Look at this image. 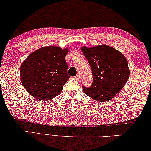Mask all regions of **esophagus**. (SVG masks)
<instances>
[{
  "label": "esophagus",
  "instance_id": "obj_1",
  "mask_svg": "<svg viewBox=\"0 0 151 151\" xmlns=\"http://www.w3.org/2000/svg\"><path fill=\"white\" fill-rule=\"evenodd\" d=\"M75 78L76 80H78L80 78V76L79 75H76V76H75Z\"/></svg>",
  "mask_w": 151,
  "mask_h": 151
}]
</instances>
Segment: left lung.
Wrapping results in <instances>:
<instances>
[{"label":"left lung","mask_w":151,"mask_h":151,"mask_svg":"<svg viewBox=\"0 0 151 151\" xmlns=\"http://www.w3.org/2000/svg\"><path fill=\"white\" fill-rule=\"evenodd\" d=\"M91 66L93 83L89 88L83 86L84 93L98 102L113 98L127 82L130 70L123 53L107 45L81 47Z\"/></svg>","instance_id":"8db88e82"}]
</instances>
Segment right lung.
Returning a JSON list of instances; mask_svg holds the SVG:
<instances>
[{"instance_id": "obj_1", "label": "right lung", "mask_w": 151, "mask_h": 151, "mask_svg": "<svg viewBox=\"0 0 151 151\" xmlns=\"http://www.w3.org/2000/svg\"><path fill=\"white\" fill-rule=\"evenodd\" d=\"M68 48L41 47L28 56L20 67V79L26 91L40 100L59 95L70 76L65 60Z\"/></svg>"}]
</instances>
